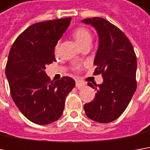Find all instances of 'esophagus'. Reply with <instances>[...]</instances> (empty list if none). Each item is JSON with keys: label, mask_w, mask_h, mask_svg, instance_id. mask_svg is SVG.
Returning <instances> with one entry per match:
<instances>
[{"label": "esophagus", "mask_w": 150, "mask_h": 150, "mask_svg": "<svg viewBox=\"0 0 150 150\" xmlns=\"http://www.w3.org/2000/svg\"><path fill=\"white\" fill-rule=\"evenodd\" d=\"M75 86H76V87H77L78 89H81V88H83L86 85H85V83H83V82L80 81H76V82H75Z\"/></svg>", "instance_id": "obj_1"}]
</instances>
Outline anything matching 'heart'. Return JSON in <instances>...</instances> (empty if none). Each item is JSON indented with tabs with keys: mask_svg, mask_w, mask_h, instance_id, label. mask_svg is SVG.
I'll return each mask as SVG.
<instances>
[{
	"mask_svg": "<svg viewBox=\"0 0 150 150\" xmlns=\"http://www.w3.org/2000/svg\"><path fill=\"white\" fill-rule=\"evenodd\" d=\"M73 36L82 48L88 47L92 44L93 39V32L88 28L84 27V26H80L76 28L75 30L73 31ZM56 48H57V45L56 46ZM75 69H78L79 65H75Z\"/></svg>",
	"mask_w": 150,
	"mask_h": 150,
	"instance_id": "b5f03b06",
	"label": "heart"
}]
</instances>
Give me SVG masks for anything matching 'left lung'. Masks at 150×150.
Instances as JSON below:
<instances>
[{"label": "left lung", "mask_w": 150, "mask_h": 150, "mask_svg": "<svg viewBox=\"0 0 150 150\" xmlns=\"http://www.w3.org/2000/svg\"><path fill=\"white\" fill-rule=\"evenodd\" d=\"M82 22L92 24L98 33L93 75H102L103 78L98 88H95V98L84 105V110L94 121L109 123L122 115L136 91V53L124 32L108 20L95 17ZM88 86L93 87L90 82Z\"/></svg>", "instance_id": "obj_1"}]
</instances>
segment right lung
<instances>
[{"mask_svg": "<svg viewBox=\"0 0 150 150\" xmlns=\"http://www.w3.org/2000/svg\"><path fill=\"white\" fill-rule=\"evenodd\" d=\"M71 18L34 23L22 32L10 50L6 75L11 96L22 114L30 121L47 125L58 120L67 95L75 81L69 76L51 81L45 72L56 61L54 49Z\"/></svg>", "mask_w": 150, "mask_h": 150, "instance_id": "1", "label": "right lung"}]
</instances>
